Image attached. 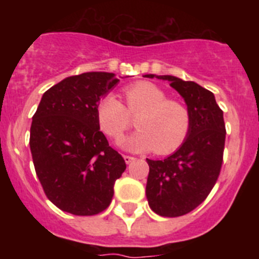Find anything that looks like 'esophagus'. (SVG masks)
<instances>
[{"instance_id":"1","label":"esophagus","mask_w":259,"mask_h":259,"mask_svg":"<svg viewBox=\"0 0 259 259\" xmlns=\"http://www.w3.org/2000/svg\"><path fill=\"white\" fill-rule=\"evenodd\" d=\"M123 158H124V162H125V163H127V164L132 163V162L135 161V158L131 157V155H123Z\"/></svg>"}]
</instances>
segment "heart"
<instances>
[{
    "mask_svg": "<svg viewBox=\"0 0 259 259\" xmlns=\"http://www.w3.org/2000/svg\"><path fill=\"white\" fill-rule=\"evenodd\" d=\"M127 109L114 95L102 98L96 109L101 131L111 139H119L130 127V112L136 119L139 131L120 139V148L130 152L168 154L185 141L191 127V116L183 104L167 100L159 87L140 81L124 89Z\"/></svg>",
    "mask_w": 259,
    "mask_h": 259,
    "instance_id": "1",
    "label": "heart"
}]
</instances>
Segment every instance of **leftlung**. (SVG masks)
Listing matches in <instances>:
<instances>
[{
    "instance_id": "left-lung-1",
    "label": "left lung",
    "mask_w": 259,
    "mask_h": 259,
    "mask_svg": "<svg viewBox=\"0 0 259 259\" xmlns=\"http://www.w3.org/2000/svg\"><path fill=\"white\" fill-rule=\"evenodd\" d=\"M170 81L187 105L191 127L176 152L162 161L146 159V198L161 217L188 214L202 203L217 183L223 162L226 125L223 111L210 91L171 75H145Z\"/></svg>"
}]
</instances>
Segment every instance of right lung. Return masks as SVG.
I'll return each mask as SVG.
<instances>
[{"mask_svg":"<svg viewBox=\"0 0 259 259\" xmlns=\"http://www.w3.org/2000/svg\"><path fill=\"white\" fill-rule=\"evenodd\" d=\"M119 83L113 72L68 76L42 95L32 118L29 148L47 197L74 215H96L111 202L125 170L100 131L96 109Z\"/></svg>","mask_w":259,"mask_h":259,"instance_id":"add662e5","label":"right lung"}]
</instances>
